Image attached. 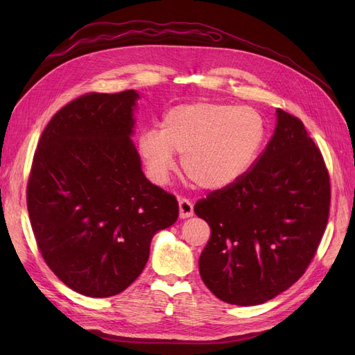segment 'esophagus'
I'll return each mask as SVG.
<instances>
[{
    "label": "esophagus",
    "instance_id": "1",
    "mask_svg": "<svg viewBox=\"0 0 355 355\" xmlns=\"http://www.w3.org/2000/svg\"><path fill=\"white\" fill-rule=\"evenodd\" d=\"M194 214V204L188 198H179V216L182 219L191 218Z\"/></svg>",
    "mask_w": 355,
    "mask_h": 355
}]
</instances>
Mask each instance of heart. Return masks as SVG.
Listing matches in <instances>:
<instances>
[{
  "label": "heart",
  "instance_id": "b5f03b06",
  "mask_svg": "<svg viewBox=\"0 0 355 355\" xmlns=\"http://www.w3.org/2000/svg\"><path fill=\"white\" fill-rule=\"evenodd\" d=\"M266 125L249 106L192 102L170 108L155 128L144 130L137 151L153 180L164 182L182 154V168L204 189H220L249 171L262 153Z\"/></svg>",
  "mask_w": 355,
  "mask_h": 355
}]
</instances>
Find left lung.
I'll use <instances>...</instances> for the list:
<instances>
[{"label":"left lung","instance_id":"8db88e82","mask_svg":"<svg viewBox=\"0 0 355 355\" xmlns=\"http://www.w3.org/2000/svg\"><path fill=\"white\" fill-rule=\"evenodd\" d=\"M330 209L323 155L299 118L277 110L271 141L234 184L197 201L210 227L198 266L223 302H266L296 283L313 261Z\"/></svg>","mask_w":355,"mask_h":355}]
</instances>
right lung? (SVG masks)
Here are the masks:
<instances>
[{
	"instance_id": "add662e5",
	"label": "right lung",
	"mask_w": 355,
	"mask_h": 355,
	"mask_svg": "<svg viewBox=\"0 0 355 355\" xmlns=\"http://www.w3.org/2000/svg\"><path fill=\"white\" fill-rule=\"evenodd\" d=\"M139 94L87 93L55 114L32 161L26 201L50 270L77 293L108 297L141 275L155 232L179 216L175 196L142 171L130 136Z\"/></svg>"
}]
</instances>
